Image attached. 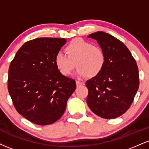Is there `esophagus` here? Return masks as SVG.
Wrapping results in <instances>:
<instances>
[{"label":"esophagus","instance_id":"1","mask_svg":"<svg viewBox=\"0 0 149 149\" xmlns=\"http://www.w3.org/2000/svg\"><path fill=\"white\" fill-rule=\"evenodd\" d=\"M85 85V83L82 82H80V81H76V85L77 87H80V86H82Z\"/></svg>","mask_w":149,"mask_h":149}]
</instances>
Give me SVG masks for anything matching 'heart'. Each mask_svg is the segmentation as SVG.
<instances>
[{"mask_svg":"<svg viewBox=\"0 0 149 149\" xmlns=\"http://www.w3.org/2000/svg\"><path fill=\"white\" fill-rule=\"evenodd\" d=\"M64 51L67 56L59 53L55 57V66L64 76H70L76 66L80 76L94 78L105 67V55L103 50L83 39H73Z\"/></svg>","mask_w":149,"mask_h":149,"instance_id":"1","label":"heart"}]
</instances>
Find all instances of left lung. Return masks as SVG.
Masks as SVG:
<instances>
[{"label": "left lung", "mask_w": 149, "mask_h": 149, "mask_svg": "<svg viewBox=\"0 0 149 149\" xmlns=\"http://www.w3.org/2000/svg\"><path fill=\"white\" fill-rule=\"evenodd\" d=\"M89 38L97 41L105 55V64L97 76L86 82L87 103L98 116L114 119L130 107L139 85L137 63L122 42L102 31Z\"/></svg>", "instance_id": "8db88e82"}]
</instances>
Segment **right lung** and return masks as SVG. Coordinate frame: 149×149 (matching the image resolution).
<instances>
[{
  "instance_id": "right-lung-1",
  "label": "right lung",
  "mask_w": 149,
  "mask_h": 149,
  "mask_svg": "<svg viewBox=\"0 0 149 149\" xmlns=\"http://www.w3.org/2000/svg\"><path fill=\"white\" fill-rule=\"evenodd\" d=\"M67 42L64 38L42 37L25 43L8 71V92L17 111L28 121L46 126L57 121L76 87L61 74L55 57Z\"/></svg>"
}]
</instances>
